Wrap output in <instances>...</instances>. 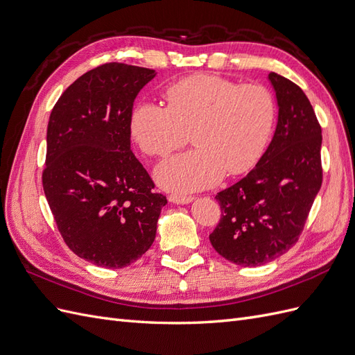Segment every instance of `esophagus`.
Listing matches in <instances>:
<instances>
[{
	"mask_svg": "<svg viewBox=\"0 0 355 355\" xmlns=\"http://www.w3.org/2000/svg\"><path fill=\"white\" fill-rule=\"evenodd\" d=\"M168 201L175 202V204H188L194 201V197L192 196H178V194H171L168 196Z\"/></svg>",
	"mask_w": 355,
	"mask_h": 355,
	"instance_id": "1",
	"label": "esophagus"
}]
</instances>
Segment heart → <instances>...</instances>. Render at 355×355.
<instances>
[{
	"label": "heart",
	"mask_w": 355,
	"mask_h": 355,
	"mask_svg": "<svg viewBox=\"0 0 355 355\" xmlns=\"http://www.w3.org/2000/svg\"><path fill=\"white\" fill-rule=\"evenodd\" d=\"M166 99L167 106L141 102L130 121L135 141L151 157H166L184 146L191 133L196 148L155 168L163 188H209L225 171L250 170L263 154L275 121V101L263 85L196 73L171 84Z\"/></svg>",
	"instance_id": "1"
}]
</instances>
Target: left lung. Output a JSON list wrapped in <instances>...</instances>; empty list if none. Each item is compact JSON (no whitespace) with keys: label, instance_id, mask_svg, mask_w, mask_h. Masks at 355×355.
Returning <instances> with one entry per match:
<instances>
[{"label":"left lung","instance_id":"1","mask_svg":"<svg viewBox=\"0 0 355 355\" xmlns=\"http://www.w3.org/2000/svg\"><path fill=\"white\" fill-rule=\"evenodd\" d=\"M278 120L265 154L249 175L218 192L222 216L210 243L225 259L257 266L296 244L323 182L321 127L302 89L275 72Z\"/></svg>","mask_w":355,"mask_h":355}]
</instances>
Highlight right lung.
Masks as SVG:
<instances>
[{
	"label": "right lung",
	"instance_id": "add662e5",
	"mask_svg": "<svg viewBox=\"0 0 355 355\" xmlns=\"http://www.w3.org/2000/svg\"><path fill=\"white\" fill-rule=\"evenodd\" d=\"M155 75L105 63L75 80L50 114L42 188L67 245L98 266L137 261L167 204L130 149L135 99Z\"/></svg>",
	"mask_w": 355,
	"mask_h": 355
}]
</instances>
